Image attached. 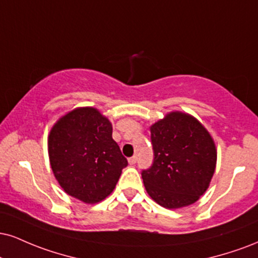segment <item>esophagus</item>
<instances>
[{"label": "esophagus", "instance_id": "34e87169", "mask_svg": "<svg viewBox=\"0 0 258 258\" xmlns=\"http://www.w3.org/2000/svg\"><path fill=\"white\" fill-rule=\"evenodd\" d=\"M136 162H137V157H136V156H132V157H130V159H128V163L131 164V166L136 164Z\"/></svg>", "mask_w": 258, "mask_h": 258}]
</instances>
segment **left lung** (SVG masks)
<instances>
[{
    "label": "left lung",
    "mask_w": 258,
    "mask_h": 258,
    "mask_svg": "<svg viewBox=\"0 0 258 258\" xmlns=\"http://www.w3.org/2000/svg\"><path fill=\"white\" fill-rule=\"evenodd\" d=\"M154 162L142 172L145 190L167 209L194 204L209 187L216 147L206 127L190 114L172 111L150 127Z\"/></svg>",
    "instance_id": "obj_1"
}]
</instances>
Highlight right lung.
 I'll list each match as a JSON object with an SVG mask.
<instances>
[{
  "instance_id": "obj_1",
  "label": "right lung",
  "mask_w": 258,
  "mask_h": 258,
  "mask_svg": "<svg viewBox=\"0 0 258 258\" xmlns=\"http://www.w3.org/2000/svg\"><path fill=\"white\" fill-rule=\"evenodd\" d=\"M111 133L110 121L92 107L68 111L52 126L49 160L55 178L70 196L95 204L115 188L127 160Z\"/></svg>"
}]
</instances>
